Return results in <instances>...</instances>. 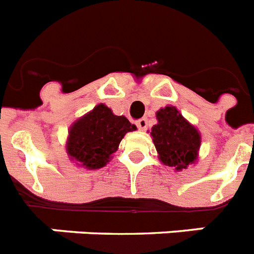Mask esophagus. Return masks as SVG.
<instances>
[{
	"mask_svg": "<svg viewBox=\"0 0 254 254\" xmlns=\"http://www.w3.org/2000/svg\"><path fill=\"white\" fill-rule=\"evenodd\" d=\"M137 127L139 130H146V129H147V120H146V119H141V120H138Z\"/></svg>",
	"mask_w": 254,
	"mask_h": 254,
	"instance_id": "1",
	"label": "esophagus"
}]
</instances>
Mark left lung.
Wrapping results in <instances>:
<instances>
[{"instance_id":"1","label":"left lung","mask_w":254,"mask_h":254,"mask_svg":"<svg viewBox=\"0 0 254 254\" xmlns=\"http://www.w3.org/2000/svg\"><path fill=\"white\" fill-rule=\"evenodd\" d=\"M156 125L150 135L164 166L175 171L187 170L198 160L201 134L174 106H166L156 112Z\"/></svg>"}]
</instances>
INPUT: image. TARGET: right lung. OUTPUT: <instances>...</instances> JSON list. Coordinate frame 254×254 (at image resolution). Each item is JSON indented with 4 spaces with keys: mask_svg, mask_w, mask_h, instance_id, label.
Listing matches in <instances>:
<instances>
[{
    "mask_svg": "<svg viewBox=\"0 0 254 254\" xmlns=\"http://www.w3.org/2000/svg\"><path fill=\"white\" fill-rule=\"evenodd\" d=\"M133 130L137 127L127 117L116 116L100 103L70 125L65 146L69 159L86 170L103 168L112 159L125 134Z\"/></svg>",
    "mask_w": 254,
    "mask_h": 254,
    "instance_id": "obj_1",
    "label": "right lung"
}]
</instances>
